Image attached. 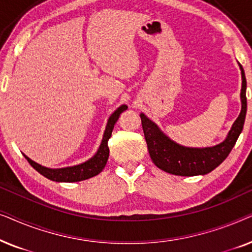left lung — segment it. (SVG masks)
Returning <instances> with one entry per match:
<instances>
[{
  "label": "left lung",
  "mask_w": 252,
  "mask_h": 252,
  "mask_svg": "<svg viewBox=\"0 0 252 252\" xmlns=\"http://www.w3.org/2000/svg\"><path fill=\"white\" fill-rule=\"evenodd\" d=\"M242 73V89H241V109L240 116L230 128L226 140L218 146L211 148H186L179 146L160 132L157 125L141 113V123L147 141L148 150L151 160L158 168L167 173L181 177L206 174L226 159L233 147L235 146L237 137L243 129L244 120L247 115V80L242 65H240Z\"/></svg>",
  "instance_id": "8db88e82"
}]
</instances>
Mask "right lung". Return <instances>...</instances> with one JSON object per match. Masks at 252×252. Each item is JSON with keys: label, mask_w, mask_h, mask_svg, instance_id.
Here are the masks:
<instances>
[{"label": "right lung", "mask_w": 252, "mask_h": 252, "mask_svg": "<svg viewBox=\"0 0 252 252\" xmlns=\"http://www.w3.org/2000/svg\"><path fill=\"white\" fill-rule=\"evenodd\" d=\"M127 109V105H122L112 113L108 120V125H106L104 135H103V140L101 146L97 153L91 159L85 161L80 165H75V166L71 167H64V168H48L44 166H41L40 164L35 163L32 159H30L26 155H24V157L26 158L27 161L31 164L34 170H36L40 174H42L43 177L53 181L57 182H75V181H82L86 179L93 178L98 173H101L103 168L105 167L106 161L109 158V147H108V141L111 137V133L113 127L117 120H118L120 113L125 111Z\"/></svg>", "instance_id": "1"}]
</instances>
